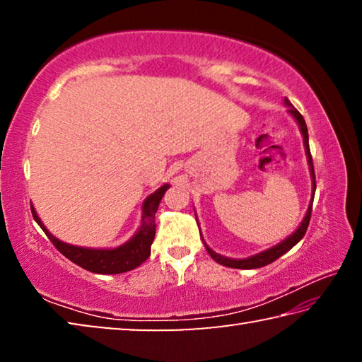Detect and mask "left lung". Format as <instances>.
<instances>
[{"instance_id": "8db88e82", "label": "left lung", "mask_w": 362, "mask_h": 362, "mask_svg": "<svg viewBox=\"0 0 362 362\" xmlns=\"http://www.w3.org/2000/svg\"><path fill=\"white\" fill-rule=\"evenodd\" d=\"M284 103L287 107H289V113L293 116V119L298 122L300 126V132H302L303 136V145H305V151H306V158H308V164H310V173H311V179H313V196H311V201H310V206H308V211H306V216L302 220V223H300L298 228L292 233L289 238H286L283 243L276 244V246L269 247L267 250H263L260 254H255L252 257H247V259H228V257H223V255H218L214 252V250L206 246V250L209 252V255L212 257L214 260L220 265L223 267H228V268H241V269H252V268H262L265 265H269V263L278 260L281 255H284L287 250H291L296 244L302 240L306 233V228H308L310 225V218H311V209H313V198H315V192H316V177H315V168H313V158H311V153H310V144H308V129H306V122L303 119V116L298 113V110L296 107H292V103L284 99Z\"/></svg>"}]
</instances>
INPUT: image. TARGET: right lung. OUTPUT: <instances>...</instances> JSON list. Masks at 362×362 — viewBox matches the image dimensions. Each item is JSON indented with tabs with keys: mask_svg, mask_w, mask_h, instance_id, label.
Listing matches in <instances>:
<instances>
[{
	"mask_svg": "<svg viewBox=\"0 0 362 362\" xmlns=\"http://www.w3.org/2000/svg\"><path fill=\"white\" fill-rule=\"evenodd\" d=\"M169 188V185H163L158 188L155 193H151L148 198L145 199L142 206V225H140L139 231L134 235L129 241L122 244L119 247L115 249H89V247H79L71 246L64 241L57 240L56 236H52L51 233L36 216V211L32 206V214L35 222L38 223L42 231L46 233V236L51 240V243L59 249L60 254H64L66 259L76 263L78 267H81L88 272L99 273V274H118L126 273L131 269L137 268L139 265L148 259L151 243L155 240L156 233V223H155V214L158 211L159 201L163 199L164 193Z\"/></svg>",
	"mask_w": 362,
	"mask_h": 362,
	"instance_id": "right-lung-1",
	"label": "right lung"
}]
</instances>
